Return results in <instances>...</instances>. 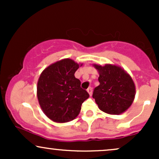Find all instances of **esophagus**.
I'll list each match as a JSON object with an SVG mask.
<instances>
[{
	"label": "esophagus",
	"mask_w": 159,
	"mask_h": 159,
	"mask_svg": "<svg viewBox=\"0 0 159 159\" xmlns=\"http://www.w3.org/2000/svg\"><path fill=\"white\" fill-rule=\"evenodd\" d=\"M87 92H88V93L90 94V96H91V95H92V93H93V88L91 87H89L88 89H87Z\"/></svg>",
	"instance_id": "34e87169"
}]
</instances>
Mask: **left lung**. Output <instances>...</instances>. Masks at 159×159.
I'll return each mask as SVG.
<instances>
[{
    "mask_svg": "<svg viewBox=\"0 0 159 159\" xmlns=\"http://www.w3.org/2000/svg\"><path fill=\"white\" fill-rule=\"evenodd\" d=\"M94 66L99 72L100 84L94 88L93 98L100 110L110 114H120L126 111L135 96L132 78L116 66Z\"/></svg>",
    "mask_w": 159,
    "mask_h": 159,
    "instance_id": "obj_1",
    "label": "left lung"
}]
</instances>
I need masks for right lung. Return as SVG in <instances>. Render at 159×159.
Wrapping results in <instances>:
<instances>
[{"label":"right lung","mask_w":159,"mask_h":159,"mask_svg":"<svg viewBox=\"0 0 159 159\" xmlns=\"http://www.w3.org/2000/svg\"><path fill=\"white\" fill-rule=\"evenodd\" d=\"M79 65L71 59L53 63L42 72L37 84V98L47 116L57 123L74 120L89 93L75 77Z\"/></svg>","instance_id":"1"}]
</instances>
